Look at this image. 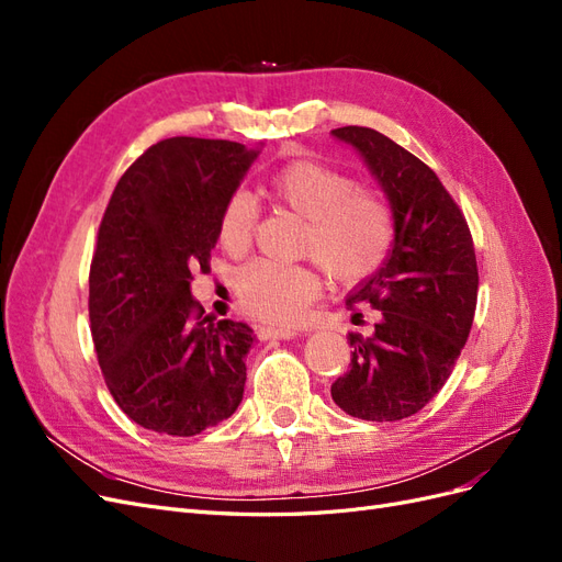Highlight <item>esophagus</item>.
<instances>
[{
  "label": "esophagus",
  "mask_w": 562,
  "mask_h": 562,
  "mask_svg": "<svg viewBox=\"0 0 562 562\" xmlns=\"http://www.w3.org/2000/svg\"><path fill=\"white\" fill-rule=\"evenodd\" d=\"M255 333L262 339H291L297 335L295 328H285V326H255Z\"/></svg>",
  "instance_id": "obj_1"
}]
</instances>
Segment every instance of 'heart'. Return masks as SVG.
Listing matches in <instances>:
<instances>
[{
	"label": "heart",
	"instance_id": "b5f03b06",
	"mask_svg": "<svg viewBox=\"0 0 562 562\" xmlns=\"http://www.w3.org/2000/svg\"><path fill=\"white\" fill-rule=\"evenodd\" d=\"M262 190L277 209L304 220L300 252L316 262L252 260L236 271V295L255 318H300L321 293V267L339 283H356L375 274L394 248L396 215L389 199L328 164L291 161L271 173ZM255 223L252 199L234 192L217 217L220 246L241 255L252 244Z\"/></svg>",
	"mask_w": 562,
	"mask_h": 562
}]
</instances>
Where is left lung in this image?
<instances>
[{
	"label": "left lung",
	"instance_id": "obj_1",
	"mask_svg": "<svg viewBox=\"0 0 562 562\" xmlns=\"http://www.w3.org/2000/svg\"><path fill=\"white\" fill-rule=\"evenodd\" d=\"M335 138L361 151L396 215V241L384 265L347 297L378 310L370 337L349 333V372L330 386L351 417L396 422L419 413L462 353L479 300V265L464 213L431 168L386 135L342 126Z\"/></svg>",
	"mask_w": 562,
	"mask_h": 562
}]
</instances>
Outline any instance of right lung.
<instances>
[{
  "label": "right lung",
  "mask_w": 562,
  "mask_h": 562,
  "mask_svg": "<svg viewBox=\"0 0 562 562\" xmlns=\"http://www.w3.org/2000/svg\"><path fill=\"white\" fill-rule=\"evenodd\" d=\"M258 151L168 138L119 178L89 271V318L116 405L143 429L196 436L244 398L252 330L201 318L190 281L211 269L217 217Z\"/></svg>",
  "instance_id": "1"
}]
</instances>
